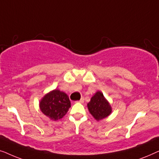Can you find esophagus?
Wrapping results in <instances>:
<instances>
[{
	"mask_svg": "<svg viewBox=\"0 0 159 159\" xmlns=\"http://www.w3.org/2000/svg\"><path fill=\"white\" fill-rule=\"evenodd\" d=\"M76 102H78V103H84V98H81L80 101H77Z\"/></svg>",
	"mask_w": 159,
	"mask_h": 159,
	"instance_id": "obj_1",
	"label": "esophagus"
}]
</instances>
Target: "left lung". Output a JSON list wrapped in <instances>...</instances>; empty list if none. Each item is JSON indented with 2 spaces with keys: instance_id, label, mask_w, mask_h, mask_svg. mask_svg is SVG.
Returning a JSON list of instances; mask_svg holds the SVG:
<instances>
[{
  "instance_id": "8db88e82",
  "label": "left lung",
  "mask_w": 159,
  "mask_h": 159,
  "mask_svg": "<svg viewBox=\"0 0 159 159\" xmlns=\"http://www.w3.org/2000/svg\"><path fill=\"white\" fill-rule=\"evenodd\" d=\"M89 111L96 120L106 118L111 113V108L103 93L97 92L88 103Z\"/></svg>"
}]
</instances>
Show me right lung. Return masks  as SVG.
Listing matches in <instances>:
<instances>
[{
    "instance_id": "obj_1",
    "label": "right lung",
    "mask_w": 159,
    "mask_h": 159,
    "mask_svg": "<svg viewBox=\"0 0 159 159\" xmlns=\"http://www.w3.org/2000/svg\"><path fill=\"white\" fill-rule=\"evenodd\" d=\"M71 107V103L66 93L54 90L45 95L40 103L41 111L53 120L61 119Z\"/></svg>"
}]
</instances>
